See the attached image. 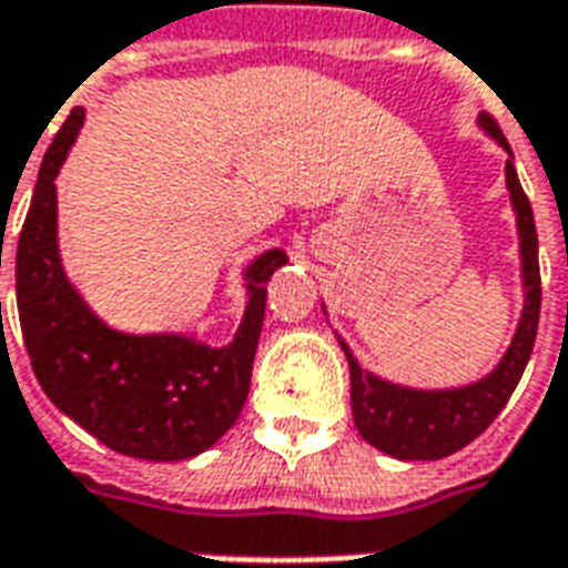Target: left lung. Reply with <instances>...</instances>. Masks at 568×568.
Segmentation results:
<instances>
[{"label": "left lung", "mask_w": 568, "mask_h": 568, "mask_svg": "<svg viewBox=\"0 0 568 568\" xmlns=\"http://www.w3.org/2000/svg\"><path fill=\"white\" fill-rule=\"evenodd\" d=\"M480 126L510 153V144L504 138L501 126L493 114H480ZM507 189H510L516 223L521 239V276H525V312H521L519 329L513 336L510 351L504 354L489 377L471 383L466 388H448V392H415L400 388L395 383L363 372L354 354L345 347L347 365H351V409H354L356 430L374 448L386 450L397 459H442L454 450L466 448L468 442L495 422L504 404L510 400L513 388L519 386L525 365L530 359L539 327V303H542V280H539V244L534 209L521 189L513 162H507Z\"/></svg>", "instance_id": "left-lung-1"}]
</instances>
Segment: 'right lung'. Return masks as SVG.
Here are the masks:
<instances>
[{"label":"right lung","mask_w":568,"mask_h":568,"mask_svg":"<svg viewBox=\"0 0 568 568\" xmlns=\"http://www.w3.org/2000/svg\"><path fill=\"white\" fill-rule=\"evenodd\" d=\"M73 109L52 138L17 244V310L34 377L49 400L118 454L189 459L212 448L247 400L265 321V285L285 265L267 250L247 267L250 303L226 347L185 336H123L67 283L55 239V176L82 129Z\"/></svg>","instance_id":"obj_1"}]
</instances>
